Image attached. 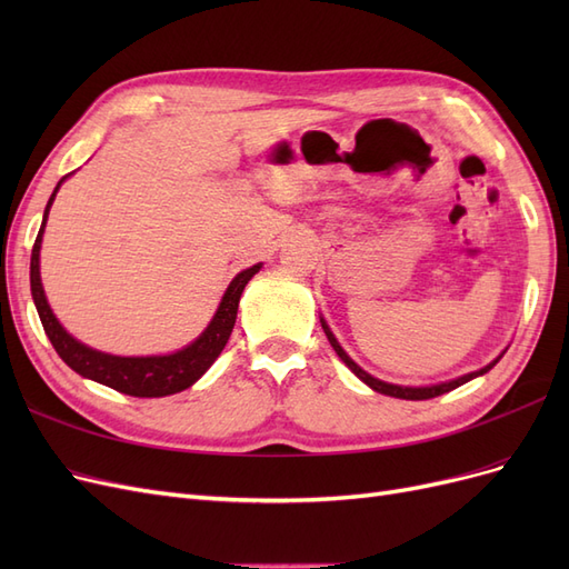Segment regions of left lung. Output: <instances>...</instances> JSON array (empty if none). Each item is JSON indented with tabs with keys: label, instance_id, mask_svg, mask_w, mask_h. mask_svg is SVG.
<instances>
[{
	"label": "left lung",
	"instance_id": "1",
	"mask_svg": "<svg viewBox=\"0 0 569 569\" xmlns=\"http://www.w3.org/2000/svg\"><path fill=\"white\" fill-rule=\"evenodd\" d=\"M320 322H322V330H325L327 339H330V343H332V349L337 351V356L343 360V363L349 366V370H351L356 377H360V380H363V382H366L370 389H375V391H380V393H385V396H393V399H406V401H425V399H435V396H441V393L451 391V389H456V387H460V385H465V382H470V380H475V377L489 372V370L498 363V360L503 358V353H506V351H503L501 356H498V358L493 360V363L485 366L481 370L470 372V375H462V377H458V380H451V382H441V385H432V387H399V385H389V382L377 380V377L368 375L363 368L356 366L353 360L349 358V353L339 347V341L335 339V335H332L330 327H327V322H325L322 318H320Z\"/></svg>",
	"mask_w": 569,
	"mask_h": 569
}]
</instances>
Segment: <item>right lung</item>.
Segmentation results:
<instances>
[{"instance_id": "right-lung-1", "label": "right lung", "mask_w": 569, "mask_h": 569, "mask_svg": "<svg viewBox=\"0 0 569 569\" xmlns=\"http://www.w3.org/2000/svg\"><path fill=\"white\" fill-rule=\"evenodd\" d=\"M68 176L59 180V184L51 192L44 218H42V228L38 232L36 244H32V256H30V291H32V301H36V308L40 313L44 332L51 341V347L57 349L63 363L76 370L78 375L88 377V380H94L99 385H107L120 393L137 396V399H159V396L168 393H178L187 387H192L199 377L213 366V360L220 356V351L226 349V343L232 335V327L237 320V308H239V297L247 287V282L253 278V274L261 270V263H256L247 270H242L237 278L230 282L228 291L222 295L218 311L209 327L189 343V347L168 353V356H111V353H101L97 349L84 347L78 339L68 335L57 316L51 313V308L47 303L42 280H40V247H42V232L47 226V216L51 203H54V197L59 192L61 182Z\"/></svg>"}]
</instances>
